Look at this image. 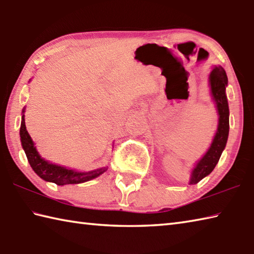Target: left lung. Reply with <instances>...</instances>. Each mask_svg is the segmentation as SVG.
<instances>
[{"label":"left lung","instance_id":"left-lung-1","mask_svg":"<svg viewBox=\"0 0 254 254\" xmlns=\"http://www.w3.org/2000/svg\"><path fill=\"white\" fill-rule=\"evenodd\" d=\"M227 83H228V79H227L224 68L215 66L214 70L210 72L209 84L211 95L216 102L217 110H218L219 114L218 128H217V132L208 151L199 160L193 170L192 178L190 181V184H197L200 180L207 177L215 169L226 147L229 133V107L226 96Z\"/></svg>","mask_w":254,"mask_h":254}]
</instances>
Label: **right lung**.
Returning <instances> with one entry per match:
<instances>
[{
	"label": "right lung",
	"mask_w": 254,
	"mask_h": 254,
	"mask_svg": "<svg viewBox=\"0 0 254 254\" xmlns=\"http://www.w3.org/2000/svg\"><path fill=\"white\" fill-rule=\"evenodd\" d=\"M19 134L23 149L25 150L26 157H27L30 167L33 168V170L41 179L48 181V182H54L57 185L83 183L86 182V181L97 178L98 175H101L106 171V168H101L94 171H90V172H75L73 170L65 169L64 167H60V165H56L46 161L38 154L37 150L34 147L32 138H30L28 131L26 130L24 114L22 116Z\"/></svg>",
	"instance_id": "1"
}]
</instances>
